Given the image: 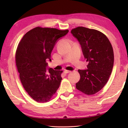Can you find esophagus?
Listing matches in <instances>:
<instances>
[{"instance_id": "1", "label": "esophagus", "mask_w": 128, "mask_h": 128, "mask_svg": "<svg viewBox=\"0 0 128 128\" xmlns=\"http://www.w3.org/2000/svg\"><path fill=\"white\" fill-rule=\"evenodd\" d=\"M70 72H71V71H69V70H64V73H66V74H68V73H70Z\"/></svg>"}]
</instances>
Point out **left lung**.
Returning <instances> with one entry per match:
<instances>
[{"label":"left lung","mask_w":128,"mask_h":128,"mask_svg":"<svg viewBox=\"0 0 128 128\" xmlns=\"http://www.w3.org/2000/svg\"><path fill=\"white\" fill-rule=\"evenodd\" d=\"M71 32L80 42L84 58L88 62V69L78 70L80 79L76 88L85 94H94L104 86L112 72V44L104 34L96 30L78 26Z\"/></svg>","instance_id":"1"}]
</instances>
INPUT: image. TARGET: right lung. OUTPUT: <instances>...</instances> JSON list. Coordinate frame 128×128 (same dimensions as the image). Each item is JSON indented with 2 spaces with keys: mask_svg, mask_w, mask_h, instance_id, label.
I'll use <instances>...</instances> for the list:
<instances>
[{
  "mask_svg": "<svg viewBox=\"0 0 128 128\" xmlns=\"http://www.w3.org/2000/svg\"><path fill=\"white\" fill-rule=\"evenodd\" d=\"M68 30L36 27L24 35L15 54L16 67L27 93L37 102H47L59 88L62 70L46 67L56 40Z\"/></svg>",
  "mask_w": 128,
  "mask_h": 128,
  "instance_id": "add662e5",
  "label": "right lung"
}]
</instances>
